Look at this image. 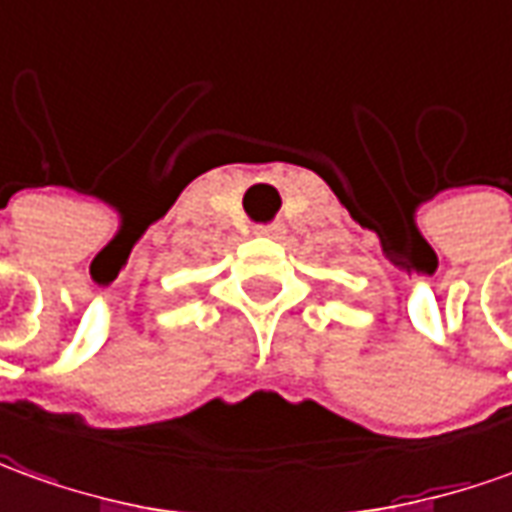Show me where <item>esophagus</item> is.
Instances as JSON below:
<instances>
[{
  "label": "esophagus",
  "mask_w": 512,
  "mask_h": 512,
  "mask_svg": "<svg viewBox=\"0 0 512 512\" xmlns=\"http://www.w3.org/2000/svg\"><path fill=\"white\" fill-rule=\"evenodd\" d=\"M280 227H271V224H257L255 227V235H277Z\"/></svg>",
  "instance_id": "1"
}]
</instances>
